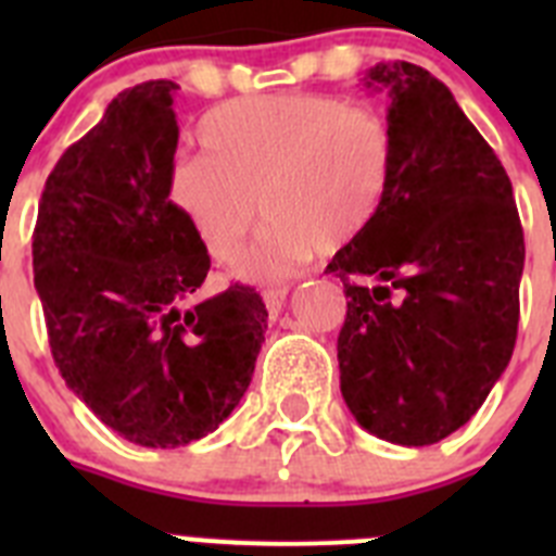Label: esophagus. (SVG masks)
<instances>
[{"label": "esophagus", "mask_w": 556, "mask_h": 556, "mask_svg": "<svg viewBox=\"0 0 556 556\" xmlns=\"http://www.w3.org/2000/svg\"><path fill=\"white\" fill-rule=\"evenodd\" d=\"M287 294H289L287 287H273V289H264L262 292V298H264V303H267V312L273 320L278 317V314H281L283 303H287Z\"/></svg>", "instance_id": "obj_1"}]
</instances>
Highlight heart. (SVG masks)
I'll use <instances>...</instances> for the list:
<instances>
[{
  "instance_id": "1",
  "label": "heart",
  "mask_w": 556,
  "mask_h": 556,
  "mask_svg": "<svg viewBox=\"0 0 556 556\" xmlns=\"http://www.w3.org/2000/svg\"><path fill=\"white\" fill-rule=\"evenodd\" d=\"M205 155H178L166 194L208 255L225 262L262 214L255 248L236 262L248 281L294 273L317 248L353 242L376 217L392 172V132L378 111L320 94L225 102L200 122Z\"/></svg>"
}]
</instances>
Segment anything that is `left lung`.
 Returning <instances> with one entry per match:
<instances>
[{
	"label": "left lung",
	"instance_id": "1",
	"mask_svg": "<svg viewBox=\"0 0 556 556\" xmlns=\"http://www.w3.org/2000/svg\"><path fill=\"white\" fill-rule=\"evenodd\" d=\"M362 86L387 94L392 172L326 267L348 298L339 390L362 429L420 448L468 424L507 370L527 248L507 172L445 83L401 61Z\"/></svg>",
	"mask_w": 556,
	"mask_h": 556
}]
</instances>
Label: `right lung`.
<instances>
[{
    "instance_id": "add662e5",
    "label": "right lung",
    "mask_w": 556,
    "mask_h": 556,
    "mask_svg": "<svg viewBox=\"0 0 556 556\" xmlns=\"http://www.w3.org/2000/svg\"><path fill=\"white\" fill-rule=\"evenodd\" d=\"M172 80L122 91L49 172L33 233L36 292L63 381L144 448L211 434L239 406L267 331L250 287L191 303L208 250L166 194Z\"/></svg>"
}]
</instances>
